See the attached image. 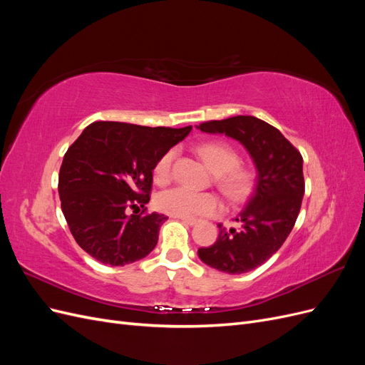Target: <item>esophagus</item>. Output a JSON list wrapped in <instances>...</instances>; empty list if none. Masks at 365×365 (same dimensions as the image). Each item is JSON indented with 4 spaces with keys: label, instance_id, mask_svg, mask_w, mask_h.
Instances as JSON below:
<instances>
[{
    "label": "esophagus",
    "instance_id": "1",
    "mask_svg": "<svg viewBox=\"0 0 365 365\" xmlns=\"http://www.w3.org/2000/svg\"><path fill=\"white\" fill-rule=\"evenodd\" d=\"M181 220L185 225H195L197 222V219H195V217H181Z\"/></svg>",
    "mask_w": 365,
    "mask_h": 365
}]
</instances>
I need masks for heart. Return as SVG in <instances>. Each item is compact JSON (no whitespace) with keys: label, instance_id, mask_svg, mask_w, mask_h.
<instances>
[{"label":"heart","instance_id":"b5f03b06","mask_svg":"<svg viewBox=\"0 0 365 365\" xmlns=\"http://www.w3.org/2000/svg\"><path fill=\"white\" fill-rule=\"evenodd\" d=\"M208 169L216 175V185L230 201H240L251 190L252 173L240 168L236 150L222 141H208L197 148ZM175 150L164 152L153 165V180L158 184L169 182L172 178V164ZM157 207L163 213L175 217L215 216L222 212V202L215 193L193 192L187 187H175L157 196Z\"/></svg>","mask_w":365,"mask_h":365}]
</instances>
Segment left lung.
I'll list each match as a JSON object with an SVG mask.
<instances>
[{
	"instance_id": "obj_1",
	"label": "left lung",
	"mask_w": 365,
	"mask_h": 365,
	"mask_svg": "<svg viewBox=\"0 0 365 365\" xmlns=\"http://www.w3.org/2000/svg\"><path fill=\"white\" fill-rule=\"evenodd\" d=\"M197 129L237 140L257 170L254 192L236 217L240 228L225 230L219 224L217 240L197 250V256L227 274L256 269L279 251L300 213L304 195L302 153L277 128L252 115L205 121Z\"/></svg>"
}]
</instances>
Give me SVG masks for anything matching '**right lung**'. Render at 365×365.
Returning <instances> with one entry per match:
<instances>
[{
	"label": "right lung",
	"instance_id": "obj_1",
	"mask_svg": "<svg viewBox=\"0 0 365 365\" xmlns=\"http://www.w3.org/2000/svg\"><path fill=\"white\" fill-rule=\"evenodd\" d=\"M190 130L120 121H94L83 129L65 153L58 185L62 213L83 251L125 267L155 248L168 216L125 212L149 202L153 165Z\"/></svg>",
	"mask_w": 365,
	"mask_h": 365
}]
</instances>
